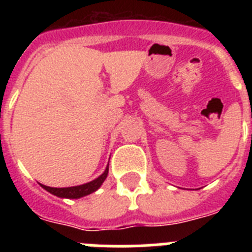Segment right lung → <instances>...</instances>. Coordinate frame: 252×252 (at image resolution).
<instances>
[{
    "label": "right lung",
    "mask_w": 252,
    "mask_h": 252,
    "mask_svg": "<svg viewBox=\"0 0 252 252\" xmlns=\"http://www.w3.org/2000/svg\"><path fill=\"white\" fill-rule=\"evenodd\" d=\"M107 175H108V165L106 166L104 171L99 175L98 178H95L92 182H88L86 184H81V186L75 187H66V188H51V187L44 186V184H40L45 190H48L51 194L57 195L59 198H68V199H78V198H82L84 195H88L91 193L95 192L99 187L102 186L104 180H106Z\"/></svg>",
    "instance_id": "right-lung-1"
}]
</instances>
